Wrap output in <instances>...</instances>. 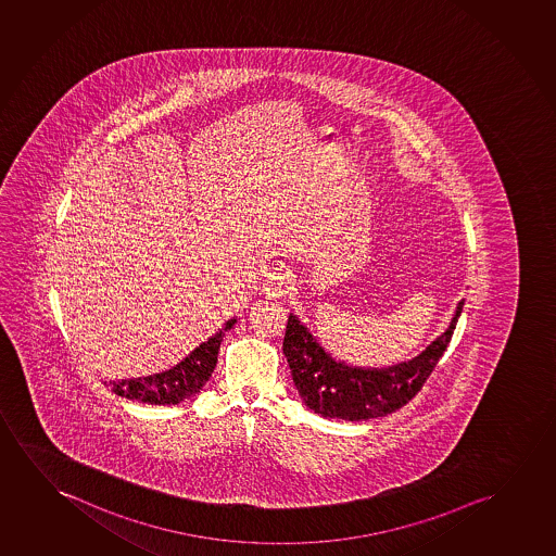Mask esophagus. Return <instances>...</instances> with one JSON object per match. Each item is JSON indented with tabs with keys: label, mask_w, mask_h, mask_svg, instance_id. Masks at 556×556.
I'll use <instances>...</instances> for the list:
<instances>
[{
	"label": "esophagus",
	"mask_w": 556,
	"mask_h": 556,
	"mask_svg": "<svg viewBox=\"0 0 556 556\" xmlns=\"http://www.w3.org/2000/svg\"><path fill=\"white\" fill-rule=\"evenodd\" d=\"M290 269L287 266L274 267L264 282V292L267 298H281L289 292Z\"/></svg>",
	"instance_id": "34e87169"
}]
</instances>
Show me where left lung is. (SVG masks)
I'll list each match as a JSON object with an SVG mask.
<instances>
[{"mask_svg": "<svg viewBox=\"0 0 556 556\" xmlns=\"http://www.w3.org/2000/svg\"><path fill=\"white\" fill-rule=\"evenodd\" d=\"M462 309L464 302L457 304L446 332L418 357L389 368H357L336 361L294 313L289 315L282 353L298 393L315 414L348 421L381 418L418 395L448 348Z\"/></svg>", "mask_w": 556, "mask_h": 556, "instance_id": "obj_1", "label": "left lung"}]
</instances>
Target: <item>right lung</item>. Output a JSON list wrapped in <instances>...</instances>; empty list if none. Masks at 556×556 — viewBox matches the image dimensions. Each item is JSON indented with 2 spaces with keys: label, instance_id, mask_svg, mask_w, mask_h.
Returning <instances> with one entry per match:
<instances>
[{
  "label": "right lung",
  "instance_id": "1",
  "mask_svg": "<svg viewBox=\"0 0 556 556\" xmlns=\"http://www.w3.org/2000/svg\"><path fill=\"white\" fill-rule=\"evenodd\" d=\"M237 319H229L220 332L208 338L205 343L191 351L188 357L180 361L165 372L153 374L146 378L110 381L115 395L125 396L129 401L150 404H178L198 395L208 378L213 376L214 366L218 361L222 338L236 327Z\"/></svg>",
  "mask_w": 556,
  "mask_h": 556
}]
</instances>
